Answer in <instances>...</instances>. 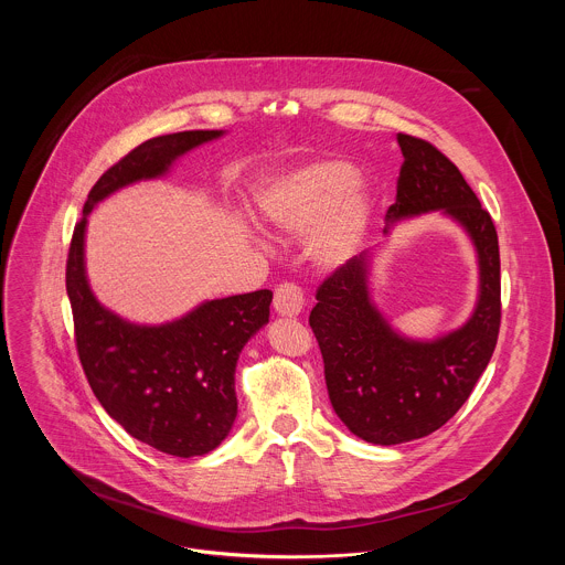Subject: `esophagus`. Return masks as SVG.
Listing matches in <instances>:
<instances>
[{
	"label": "esophagus",
	"mask_w": 565,
	"mask_h": 565,
	"mask_svg": "<svg viewBox=\"0 0 565 565\" xmlns=\"http://www.w3.org/2000/svg\"><path fill=\"white\" fill-rule=\"evenodd\" d=\"M275 310L279 315H286V317H295L299 315L301 306H303V292L297 284L292 281H284L275 288V301H273Z\"/></svg>",
	"instance_id": "1"
}]
</instances>
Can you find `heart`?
I'll use <instances>...</instances> for the list:
<instances>
[{
	"label": "heart",
	"mask_w": 565,
	"mask_h": 565,
	"mask_svg": "<svg viewBox=\"0 0 565 565\" xmlns=\"http://www.w3.org/2000/svg\"><path fill=\"white\" fill-rule=\"evenodd\" d=\"M358 172L344 160H317L273 183L262 196L264 216L286 232L315 234V257L327 264H344L369 227L371 203L355 185Z\"/></svg>",
	"instance_id": "1"
}]
</instances>
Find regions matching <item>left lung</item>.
<instances>
[{
    "mask_svg": "<svg viewBox=\"0 0 565 565\" xmlns=\"http://www.w3.org/2000/svg\"><path fill=\"white\" fill-rule=\"evenodd\" d=\"M405 163L386 218L445 210L471 236L480 299L467 324L436 342L395 335L371 306L364 255L338 266L315 292L308 324L317 338L329 397L362 440L397 445L440 429L488 369L501 329V255L490 212L460 170L431 142L397 134Z\"/></svg>",
    "mask_w": 565,
    "mask_h": 565,
    "instance_id": "left-lung-1",
    "label": "left lung"
}]
</instances>
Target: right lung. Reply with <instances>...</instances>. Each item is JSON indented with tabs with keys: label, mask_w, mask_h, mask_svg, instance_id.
I'll return each instance as SVG.
<instances>
[{
	"label": "right lung",
	"mask_w": 565,
	"mask_h": 565,
	"mask_svg": "<svg viewBox=\"0 0 565 565\" xmlns=\"http://www.w3.org/2000/svg\"><path fill=\"white\" fill-rule=\"evenodd\" d=\"M221 131L156 136L111 166L92 188L73 227L66 292L79 364L105 412L140 443L179 458L221 445L236 418L241 349L268 324L270 290L214 299L166 327H134L105 310L85 277L87 214L114 190L163 174L188 149Z\"/></svg>",
	"instance_id": "right-lung-1"
}]
</instances>
